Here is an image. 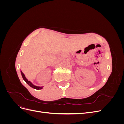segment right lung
<instances>
[{
  "instance_id": "add662e5",
  "label": "right lung",
  "mask_w": 124,
  "mask_h": 124,
  "mask_svg": "<svg viewBox=\"0 0 124 124\" xmlns=\"http://www.w3.org/2000/svg\"><path fill=\"white\" fill-rule=\"evenodd\" d=\"M21 72L22 76V78H23V80L26 82V83H27V84H28V85H29L30 86H31V87H32V88H33L36 89H38V90L41 89H42V88H43L42 87H40V86H36V85H33L31 81H28V80L27 79V78H26L24 74L23 73V72H22V71L21 70Z\"/></svg>"
}]
</instances>
